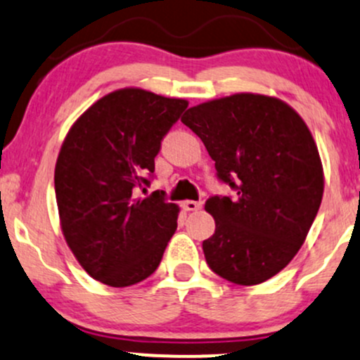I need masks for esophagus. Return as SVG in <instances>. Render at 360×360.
<instances>
[{"mask_svg":"<svg viewBox=\"0 0 360 360\" xmlns=\"http://www.w3.org/2000/svg\"><path fill=\"white\" fill-rule=\"evenodd\" d=\"M181 207H183L184 212H196V210H200V208H201V203H200V201L186 200V201H183V203H181Z\"/></svg>","mask_w":360,"mask_h":360,"instance_id":"34e87169","label":"esophagus"}]
</instances>
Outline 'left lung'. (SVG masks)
<instances>
[{"mask_svg": "<svg viewBox=\"0 0 360 360\" xmlns=\"http://www.w3.org/2000/svg\"><path fill=\"white\" fill-rule=\"evenodd\" d=\"M181 121L201 138L234 198L212 196L215 232L203 240L208 266L238 285H256L292 262L325 189L318 147L283 101L234 94L189 108Z\"/></svg>", "mask_w": 360, "mask_h": 360, "instance_id": "obj_1", "label": "left lung"}]
</instances>
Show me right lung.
Masks as SVG:
<instances>
[{"instance_id": "1", "label": "right lung", "mask_w": 360, "mask_h": 360, "mask_svg": "<svg viewBox=\"0 0 360 360\" xmlns=\"http://www.w3.org/2000/svg\"><path fill=\"white\" fill-rule=\"evenodd\" d=\"M188 101L143 89L98 98L73 122L54 169L59 222L66 244L90 276L129 287L157 270L177 229L176 203L164 191L136 188L155 171L162 138Z\"/></svg>"}]
</instances>
